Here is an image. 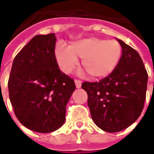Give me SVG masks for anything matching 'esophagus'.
Wrapping results in <instances>:
<instances>
[{
  "label": "esophagus",
  "instance_id": "1",
  "mask_svg": "<svg viewBox=\"0 0 154 154\" xmlns=\"http://www.w3.org/2000/svg\"><path fill=\"white\" fill-rule=\"evenodd\" d=\"M82 81H80V80H75V84H76V87L77 88H81L82 86Z\"/></svg>",
  "mask_w": 154,
  "mask_h": 154
}]
</instances>
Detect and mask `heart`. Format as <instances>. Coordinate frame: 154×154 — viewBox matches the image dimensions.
<instances>
[{"label":"heart","instance_id":"heart-1","mask_svg":"<svg viewBox=\"0 0 154 154\" xmlns=\"http://www.w3.org/2000/svg\"><path fill=\"white\" fill-rule=\"evenodd\" d=\"M122 56L119 42L104 38H87L77 41L66 47L56 45L55 58L64 73H70L82 58V66L93 78L107 77L118 66Z\"/></svg>","mask_w":154,"mask_h":154}]
</instances>
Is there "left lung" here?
<instances>
[{"label": "left lung", "instance_id": "left-lung-1", "mask_svg": "<svg viewBox=\"0 0 154 154\" xmlns=\"http://www.w3.org/2000/svg\"><path fill=\"white\" fill-rule=\"evenodd\" d=\"M117 40L122 56L113 72L99 82L82 85L88 94L93 120L107 132H120L139 118L147 90L148 73L142 59L132 47Z\"/></svg>", "mask_w": 154, "mask_h": 154}]
</instances>
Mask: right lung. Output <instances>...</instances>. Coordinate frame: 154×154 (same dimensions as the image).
<instances>
[{"mask_svg":"<svg viewBox=\"0 0 154 154\" xmlns=\"http://www.w3.org/2000/svg\"><path fill=\"white\" fill-rule=\"evenodd\" d=\"M56 35H36L15 56L9 74V99L20 123L36 132L56 131L65 121L74 81L55 58Z\"/></svg>","mask_w":154,"mask_h":154,"instance_id":"1","label":"right lung"}]
</instances>
